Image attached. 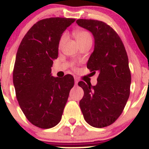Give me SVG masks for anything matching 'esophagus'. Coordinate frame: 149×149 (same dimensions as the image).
<instances>
[{
    "mask_svg": "<svg viewBox=\"0 0 149 149\" xmlns=\"http://www.w3.org/2000/svg\"><path fill=\"white\" fill-rule=\"evenodd\" d=\"M78 82H79V80H78V79H77V78H75V84H76V85H77Z\"/></svg>",
    "mask_w": 149,
    "mask_h": 149,
    "instance_id": "34e87169",
    "label": "esophagus"
}]
</instances>
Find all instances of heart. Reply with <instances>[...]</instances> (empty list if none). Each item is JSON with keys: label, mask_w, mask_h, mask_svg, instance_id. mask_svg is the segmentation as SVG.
<instances>
[{"label": "heart", "mask_w": 149, "mask_h": 149, "mask_svg": "<svg viewBox=\"0 0 149 149\" xmlns=\"http://www.w3.org/2000/svg\"><path fill=\"white\" fill-rule=\"evenodd\" d=\"M74 36L75 38H76V41H77L78 44L79 45H81L85 44V43L92 42V36H91V33L85 29H79L76 30L74 31ZM66 33H63V34L61 35V38L59 40V47L62 46V45L63 44V42H65L66 39Z\"/></svg>", "instance_id": "b5f03b06"}]
</instances>
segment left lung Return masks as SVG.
I'll list each match as a JSON object with an SVG mask.
<instances>
[{"label":"left lung","instance_id":"left-lung-1","mask_svg":"<svg viewBox=\"0 0 149 149\" xmlns=\"http://www.w3.org/2000/svg\"><path fill=\"white\" fill-rule=\"evenodd\" d=\"M78 25L92 33L94 49L87 68L99 73L96 86L79 81L84 94L79 102L84 118L94 127L115 123L130 96L131 75L124 45L116 31L101 21L78 19Z\"/></svg>","mask_w":149,"mask_h":149}]
</instances>
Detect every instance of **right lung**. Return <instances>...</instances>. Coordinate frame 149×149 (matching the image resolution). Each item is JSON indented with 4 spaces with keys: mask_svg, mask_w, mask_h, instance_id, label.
Returning <instances> with one entry per match:
<instances>
[{
    "mask_svg": "<svg viewBox=\"0 0 149 149\" xmlns=\"http://www.w3.org/2000/svg\"><path fill=\"white\" fill-rule=\"evenodd\" d=\"M75 19L52 17L34 24L22 39L16 56L13 81L16 99L30 123L42 129L61 121L69 92L71 75L63 79L51 75L58 58L59 40Z\"/></svg>",
    "mask_w": 149,
    "mask_h": 149,
    "instance_id": "right-lung-1",
    "label": "right lung"
}]
</instances>
